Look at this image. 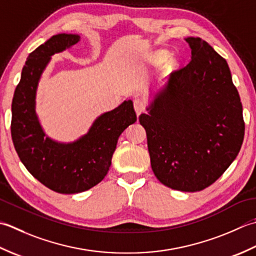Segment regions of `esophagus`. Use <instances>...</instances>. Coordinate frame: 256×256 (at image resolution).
Masks as SVG:
<instances>
[{
    "mask_svg": "<svg viewBox=\"0 0 256 256\" xmlns=\"http://www.w3.org/2000/svg\"><path fill=\"white\" fill-rule=\"evenodd\" d=\"M134 108L136 110V114H140L144 110V102L140 98H134Z\"/></svg>",
    "mask_w": 256,
    "mask_h": 256,
    "instance_id": "1",
    "label": "esophagus"
}]
</instances>
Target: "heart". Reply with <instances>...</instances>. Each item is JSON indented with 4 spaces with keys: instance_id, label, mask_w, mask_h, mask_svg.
<instances>
[{
    "instance_id": "obj_1",
    "label": "heart",
    "mask_w": 256,
    "mask_h": 256,
    "mask_svg": "<svg viewBox=\"0 0 256 256\" xmlns=\"http://www.w3.org/2000/svg\"><path fill=\"white\" fill-rule=\"evenodd\" d=\"M166 52H160V53L156 56V58H157L158 60H164L166 58ZM166 65L170 67V68H176V67L178 66V60H176V57L170 56L169 58L166 60Z\"/></svg>"
}]
</instances>
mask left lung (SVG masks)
Listing matches in <instances>:
<instances>
[{
  "mask_svg": "<svg viewBox=\"0 0 256 256\" xmlns=\"http://www.w3.org/2000/svg\"><path fill=\"white\" fill-rule=\"evenodd\" d=\"M191 62L150 94L146 129L151 168L161 184L196 192L236 160L244 138L243 109L226 60L206 40L184 38Z\"/></svg>",
  "mask_w": 256,
  "mask_h": 256,
  "instance_id": "obj_1",
  "label": "left lung"
}]
</instances>
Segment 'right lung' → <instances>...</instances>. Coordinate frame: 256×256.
Instances as JSON below:
<instances>
[{
	"mask_svg": "<svg viewBox=\"0 0 256 256\" xmlns=\"http://www.w3.org/2000/svg\"><path fill=\"white\" fill-rule=\"evenodd\" d=\"M80 40L78 34H56L32 52L12 102L11 134L20 161L40 184L62 194L90 190L105 178L119 136L137 120L132 100L128 99L99 114L88 132L74 142H57L46 134L36 114L40 80L52 56Z\"/></svg>",
	"mask_w": 256,
	"mask_h": 256,
	"instance_id": "1",
	"label": "right lung"
}]
</instances>
